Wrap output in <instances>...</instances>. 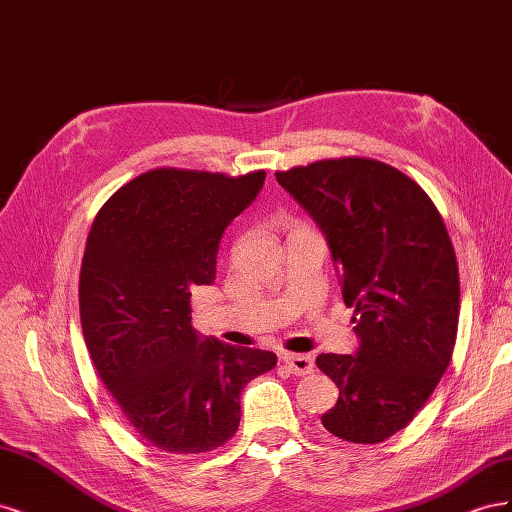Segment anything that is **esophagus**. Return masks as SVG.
Listing matches in <instances>:
<instances>
[{"mask_svg":"<svg viewBox=\"0 0 512 512\" xmlns=\"http://www.w3.org/2000/svg\"><path fill=\"white\" fill-rule=\"evenodd\" d=\"M284 363L288 367L290 374L294 376H305V374H312L314 371V359L307 354H284Z\"/></svg>","mask_w":512,"mask_h":512,"instance_id":"1","label":"esophagus"}]
</instances>
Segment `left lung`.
Returning a JSON list of instances; mask_svg holds the SVG:
<instances>
[{"mask_svg": "<svg viewBox=\"0 0 512 512\" xmlns=\"http://www.w3.org/2000/svg\"><path fill=\"white\" fill-rule=\"evenodd\" d=\"M275 179L327 237L344 303L354 307L359 348L316 359L339 389L320 421L346 442H382L412 421L451 363L459 322L451 237L421 185L378 160H320Z\"/></svg>", "mask_w": 512, "mask_h": 512, "instance_id": "8db88e82", "label": "left lung"}]
</instances>
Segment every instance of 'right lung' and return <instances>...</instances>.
Listing matches in <instances>:
<instances>
[{"label":"right lung","instance_id":"right-lung-1","mask_svg":"<svg viewBox=\"0 0 512 512\" xmlns=\"http://www.w3.org/2000/svg\"><path fill=\"white\" fill-rule=\"evenodd\" d=\"M265 170L243 177L158 168L123 185L89 230L79 305L98 376L134 431L170 455L222 446L241 391L277 363L192 329L194 286H211L226 226L250 207Z\"/></svg>","mask_w":512,"mask_h":512}]
</instances>
